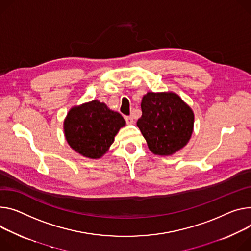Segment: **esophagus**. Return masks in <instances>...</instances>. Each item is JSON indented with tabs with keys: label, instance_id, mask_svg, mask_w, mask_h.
Segmentation results:
<instances>
[{
	"label": "esophagus",
	"instance_id": "1",
	"mask_svg": "<svg viewBox=\"0 0 251 251\" xmlns=\"http://www.w3.org/2000/svg\"><path fill=\"white\" fill-rule=\"evenodd\" d=\"M125 120H126V123L128 125H131V124H134V120L131 116H125Z\"/></svg>",
	"mask_w": 251,
	"mask_h": 251
}]
</instances>
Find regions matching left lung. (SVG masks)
I'll return each mask as SVG.
<instances>
[{
    "instance_id": "8db88e82",
    "label": "left lung",
    "mask_w": 251,
    "mask_h": 251,
    "mask_svg": "<svg viewBox=\"0 0 251 251\" xmlns=\"http://www.w3.org/2000/svg\"><path fill=\"white\" fill-rule=\"evenodd\" d=\"M141 109L137 126L152 153L169 156L188 143L194 113L177 94L148 92L142 98Z\"/></svg>"
}]
</instances>
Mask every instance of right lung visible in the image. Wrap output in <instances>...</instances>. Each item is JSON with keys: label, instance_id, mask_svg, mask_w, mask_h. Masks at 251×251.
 <instances>
[{"label": "right lung", "instance_id": "obj_1", "mask_svg": "<svg viewBox=\"0 0 251 251\" xmlns=\"http://www.w3.org/2000/svg\"><path fill=\"white\" fill-rule=\"evenodd\" d=\"M125 124L121 114L93 100L70 109L64 121V133L73 150L84 157L98 159L108 151Z\"/></svg>", "mask_w": 251, "mask_h": 251}]
</instances>
